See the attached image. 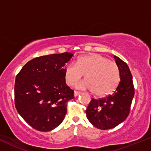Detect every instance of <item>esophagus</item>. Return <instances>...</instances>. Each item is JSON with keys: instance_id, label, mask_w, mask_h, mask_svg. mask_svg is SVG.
<instances>
[{"instance_id": "esophagus-1", "label": "esophagus", "mask_w": 151, "mask_h": 151, "mask_svg": "<svg viewBox=\"0 0 151 151\" xmlns=\"http://www.w3.org/2000/svg\"><path fill=\"white\" fill-rule=\"evenodd\" d=\"M79 94H81V92H79V91H74V97H77L79 95Z\"/></svg>"}]
</instances>
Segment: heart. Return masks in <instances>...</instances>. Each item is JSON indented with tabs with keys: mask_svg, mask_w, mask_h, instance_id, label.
Wrapping results in <instances>:
<instances>
[{
	"mask_svg": "<svg viewBox=\"0 0 151 151\" xmlns=\"http://www.w3.org/2000/svg\"><path fill=\"white\" fill-rule=\"evenodd\" d=\"M83 74L86 79L78 83L77 87L91 90L97 96L111 94L120 81L117 65L98 53L80 56L76 63H69L64 68L65 79L70 86L75 85Z\"/></svg>",
	"mask_w": 151,
	"mask_h": 151,
	"instance_id": "heart-1",
	"label": "heart"
}]
</instances>
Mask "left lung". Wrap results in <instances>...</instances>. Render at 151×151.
<instances>
[{"label":"left lung","instance_id":"8db88e82","mask_svg":"<svg viewBox=\"0 0 151 151\" xmlns=\"http://www.w3.org/2000/svg\"><path fill=\"white\" fill-rule=\"evenodd\" d=\"M119 70L120 81L112 95L95 100L93 98L86 110V117L92 125L100 129L117 126L128 116L134 95L132 76L123 60L114 56Z\"/></svg>","mask_w":151,"mask_h":151}]
</instances>
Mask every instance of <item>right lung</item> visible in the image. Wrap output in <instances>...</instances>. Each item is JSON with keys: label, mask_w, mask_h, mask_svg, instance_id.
<instances>
[{"label": "right lung", "mask_w": 151, "mask_h": 151, "mask_svg": "<svg viewBox=\"0 0 151 151\" xmlns=\"http://www.w3.org/2000/svg\"><path fill=\"white\" fill-rule=\"evenodd\" d=\"M72 56L65 52L37 57L16 76L15 107L33 128L51 131L64 120L67 102L74 98V91L65 83L64 66Z\"/></svg>", "instance_id": "obj_1"}]
</instances>
